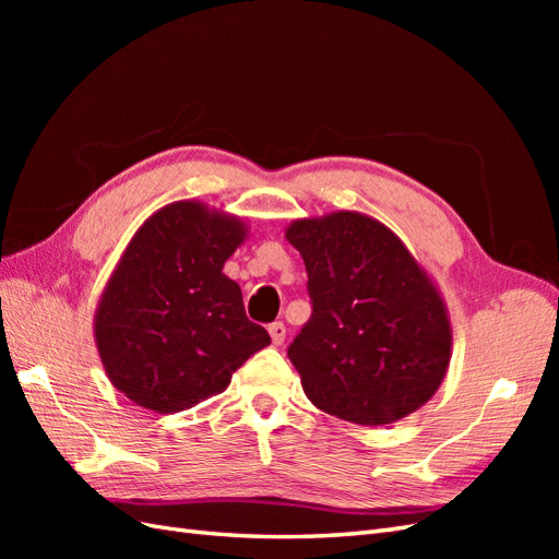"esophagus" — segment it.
Here are the masks:
<instances>
[{"label":"esophagus","mask_w":559,"mask_h":559,"mask_svg":"<svg viewBox=\"0 0 559 559\" xmlns=\"http://www.w3.org/2000/svg\"><path fill=\"white\" fill-rule=\"evenodd\" d=\"M267 333H270V337H273V345H282L286 341V326L282 324V321H275V324H270Z\"/></svg>","instance_id":"obj_1"}]
</instances>
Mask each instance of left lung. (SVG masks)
Listing matches in <instances>:
<instances>
[{"label": "left lung", "instance_id": "left-lung-1", "mask_svg": "<svg viewBox=\"0 0 559 559\" xmlns=\"http://www.w3.org/2000/svg\"><path fill=\"white\" fill-rule=\"evenodd\" d=\"M308 270L312 317L289 345L306 396L364 427L421 408L452 357L448 306L427 270L378 218L337 210L284 230Z\"/></svg>", "mask_w": 559, "mask_h": 559}]
</instances>
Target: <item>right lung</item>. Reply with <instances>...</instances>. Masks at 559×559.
I'll return each instance as SVG.
<instances>
[{
    "instance_id": "add662e5",
    "label": "right lung",
    "mask_w": 559,
    "mask_h": 559,
    "mask_svg": "<svg viewBox=\"0 0 559 559\" xmlns=\"http://www.w3.org/2000/svg\"><path fill=\"white\" fill-rule=\"evenodd\" d=\"M249 235L240 216L198 200L151 214L118 259L93 319L109 382L134 405L173 415L214 394L270 345L245 314L224 263Z\"/></svg>"
}]
</instances>
